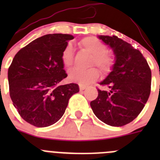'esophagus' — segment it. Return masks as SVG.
Returning <instances> with one entry per match:
<instances>
[{
	"label": "esophagus",
	"instance_id": "34e87169",
	"mask_svg": "<svg viewBox=\"0 0 160 160\" xmlns=\"http://www.w3.org/2000/svg\"><path fill=\"white\" fill-rule=\"evenodd\" d=\"M79 89H80V90H81V91H82V90H84L85 89H87V87L82 86V85H79Z\"/></svg>",
	"mask_w": 160,
	"mask_h": 160
}]
</instances>
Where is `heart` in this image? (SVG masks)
Masks as SVG:
<instances>
[{
    "mask_svg": "<svg viewBox=\"0 0 160 160\" xmlns=\"http://www.w3.org/2000/svg\"><path fill=\"white\" fill-rule=\"evenodd\" d=\"M79 46L84 50L92 54L90 66L98 67L104 74L110 73L114 65V57L111 52L106 50L105 45L94 37H87L79 42ZM62 62L66 67H70L73 63V51L71 46H67L62 53ZM99 78V72L96 68L82 70L75 68L69 73L70 81L76 82L80 85H89Z\"/></svg>",
    "mask_w": 160,
    "mask_h": 160,
    "instance_id": "heart-1",
    "label": "heart"
}]
</instances>
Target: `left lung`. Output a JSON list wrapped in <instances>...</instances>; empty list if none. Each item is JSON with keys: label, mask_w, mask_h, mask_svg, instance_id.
Here are the masks:
<instances>
[{"label": "left lung", "mask_w": 160, "mask_h": 160, "mask_svg": "<svg viewBox=\"0 0 160 160\" xmlns=\"http://www.w3.org/2000/svg\"><path fill=\"white\" fill-rule=\"evenodd\" d=\"M110 46L114 65L100 85L109 88L98 90V95L90 102L96 117L112 127L132 122L142 111L151 93L152 71L139 50L116 36H98Z\"/></svg>", "instance_id": "left-lung-1"}]
</instances>
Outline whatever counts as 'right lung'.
I'll list each match as a JSON object with an SVG mask.
<instances>
[{"instance_id": "right-lung-1", "label": "right lung", "mask_w": 160, "mask_h": 160, "mask_svg": "<svg viewBox=\"0 0 160 160\" xmlns=\"http://www.w3.org/2000/svg\"><path fill=\"white\" fill-rule=\"evenodd\" d=\"M70 34H46L20 49L8 70L12 104L25 121L37 128L57 122L68 102L79 91L78 85H59L67 77L62 53Z\"/></svg>"}]
</instances>
